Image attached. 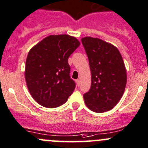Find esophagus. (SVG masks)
Masks as SVG:
<instances>
[{
	"instance_id": "34e87169",
	"label": "esophagus",
	"mask_w": 148,
	"mask_h": 148,
	"mask_svg": "<svg viewBox=\"0 0 148 148\" xmlns=\"http://www.w3.org/2000/svg\"><path fill=\"white\" fill-rule=\"evenodd\" d=\"M76 82H77V86H79V85H80V79H77V81H76Z\"/></svg>"
}]
</instances>
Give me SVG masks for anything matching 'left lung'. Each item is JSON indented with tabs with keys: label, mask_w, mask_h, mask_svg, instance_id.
I'll use <instances>...</instances> for the list:
<instances>
[{
	"label": "left lung",
	"mask_w": 148,
	"mask_h": 148,
	"mask_svg": "<svg viewBox=\"0 0 148 148\" xmlns=\"http://www.w3.org/2000/svg\"><path fill=\"white\" fill-rule=\"evenodd\" d=\"M91 72V88L84 94L86 106L103 113L119 103L125 91L127 74L119 49L99 38L82 39Z\"/></svg>",
	"instance_id": "1"
}]
</instances>
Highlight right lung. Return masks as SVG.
<instances>
[{
  "mask_svg": "<svg viewBox=\"0 0 148 148\" xmlns=\"http://www.w3.org/2000/svg\"><path fill=\"white\" fill-rule=\"evenodd\" d=\"M80 42L68 35H49L29 50L25 64V80L31 96L46 108L64 103L75 88L69 76L68 58Z\"/></svg>",
  "mask_w": 148,
  "mask_h": 148,
  "instance_id": "add662e5",
  "label": "right lung"
}]
</instances>
